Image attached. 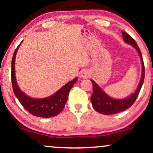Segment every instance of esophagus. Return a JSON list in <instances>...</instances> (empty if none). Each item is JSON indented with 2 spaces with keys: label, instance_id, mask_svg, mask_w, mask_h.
I'll list each match as a JSON object with an SVG mask.
<instances>
[{
  "label": "esophagus",
  "instance_id": "obj_1",
  "mask_svg": "<svg viewBox=\"0 0 153 153\" xmlns=\"http://www.w3.org/2000/svg\"><path fill=\"white\" fill-rule=\"evenodd\" d=\"M80 77L82 78H87L89 77V73H88V71L86 70L82 71L80 73Z\"/></svg>",
  "mask_w": 153,
  "mask_h": 153
}]
</instances>
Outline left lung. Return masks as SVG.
<instances>
[{"label": "left lung", "instance_id": "1", "mask_svg": "<svg viewBox=\"0 0 153 153\" xmlns=\"http://www.w3.org/2000/svg\"><path fill=\"white\" fill-rule=\"evenodd\" d=\"M122 33H123L124 40L127 43L131 45L134 48H135L139 54L140 59H141L142 66H143L141 79H140L138 88L134 94H132L130 97L124 99H111L99 87V85L94 81L91 80V82L93 85V94L91 96V101L92 103V106L95 111L101 114H104V115H112V114L120 113V112H123L131 107L135 102L136 98L138 97V94H139V91L141 89L142 85H143L144 77H145V67H144L143 56H142L141 52H140L137 43H136L135 40L127 33L122 30Z\"/></svg>", "mask_w": 153, "mask_h": 153}]
</instances>
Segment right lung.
<instances>
[{
  "label": "right lung",
  "instance_id": "1",
  "mask_svg": "<svg viewBox=\"0 0 153 153\" xmlns=\"http://www.w3.org/2000/svg\"><path fill=\"white\" fill-rule=\"evenodd\" d=\"M19 45L16 48L12 59L11 80L14 93L22 106L33 115L40 117H51L57 115L64 108L68 99L69 91L76 82L78 78H75L74 80L68 82L57 92L48 98L36 99L28 97L20 90L15 79V61L16 53L17 52Z\"/></svg>",
  "mask_w": 153,
  "mask_h": 153
}]
</instances>
